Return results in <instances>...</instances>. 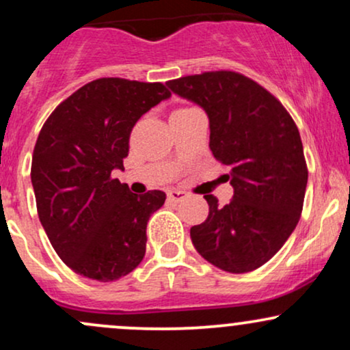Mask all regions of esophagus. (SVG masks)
I'll use <instances>...</instances> for the list:
<instances>
[{
  "mask_svg": "<svg viewBox=\"0 0 350 350\" xmlns=\"http://www.w3.org/2000/svg\"><path fill=\"white\" fill-rule=\"evenodd\" d=\"M184 198H186V192L179 191V189H170V191H167V199L172 200V202H179V200H183Z\"/></svg>",
  "mask_w": 350,
  "mask_h": 350,
  "instance_id": "1",
  "label": "esophagus"
}]
</instances>
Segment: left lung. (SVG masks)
Listing matches in <instances>:
<instances>
[{"instance_id":"left-lung-1","label":"left lung","mask_w":350,"mask_h":350,"mask_svg":"<svg viewBox=\"0 0 350 350\" xmlns=\"http://www.w3.org/2000/svg\"><path fill=\"white\" fill-rule=\"evenodd\" d=\"M167 87L206 110L208 148L234 187L224 207L204 196L208 217L191 228L192 243L220 270H256L283 247L303 211L308 167L298 126L278 98L239 72L187 75Z\"/></svg>"}]
</instances>
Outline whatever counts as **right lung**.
Instances as JSON below:
<instances>
[{
    "instance_id": "add662e5",
    "label": "right lung",
    "mask_w": 350,
    "mask_h": 350,
    "mask_svg": "<svg viewBox=\"0 0 350 350\" xmlns=\"http://www.w3.org/2000/svg\"><path fill=\"white\" fill-rule=\"evenodd\" d=\"M170 97L159 82L97 79L64 100L38 136L39 220L60 260L85 278L115 281L142 263L148 220L166 194L136 196L111 171L123 170L135 123Z\"/></svg>"
}]
</instances>
